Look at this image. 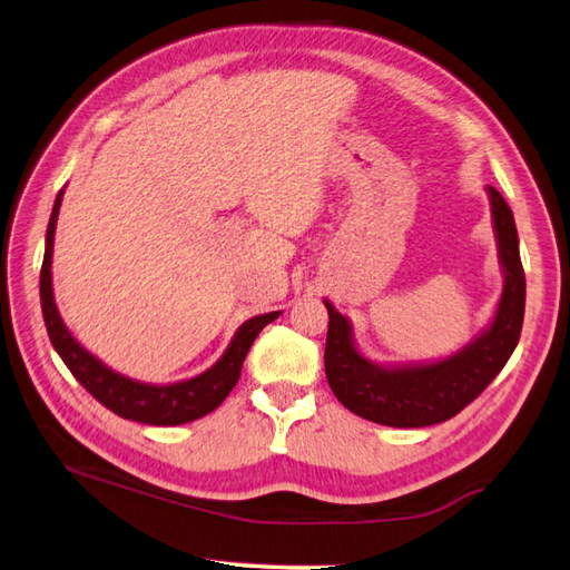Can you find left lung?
I'll use <instances>...</instances> for the list:
<instances>
[{
    "label": "left lung",
    "mask_w": 570,
    "mask_h": 570,
    "mask_svg": "<svg viewBox=\"0 0 570 570\" xmlns=\"http://www.w3.org/2000/svg\"><path fill=\"white\" fill-rule=\"evenodd\" d=\"M488 196L504 274L502 296L488 328L451 357L377 365L357 350L353 323L323 298L328 308L325 377L337 402L353 414L394 429L433 426L453 419L478 399L514 353L524 323L527 282L510 205L492 186H488Z\"/></svg>",
    "instance_id": "1"
}]
</instances>
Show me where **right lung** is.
<instances>
[{
  "label": "right lung",
  "mask_w": 570,
  "mask_h": 570,
  "mask_svg": "<svg viewBox=\"0 0 570 570\" xmlns=\"http://www.w3.org/2000/svg\"><path fill=\"white\" fill-rule=\"evenodd\" d=\"M63 200V190L56 196L51 220L46 229V254L41 266V311L46 321V331L56 353L66 362V367L72 372L85 390H88L102 406L115 411L117 416L149 423V426H178V423L196 421L213 409L225 402V396L233 392V386L239 380L242 362H245L254 337L262 333L264 325L278 318L282 311L264 313L245 321L229 341L223 357L215 362L210 370H205L196 377L180 380L171 384H149L131 380L127 374H119L112 367H107L102 360L88 353L63 323L53 298V278H51V259H53V237H56V220Z\"/></svg>",
  "instance_id": "1"
}]
</instances>
